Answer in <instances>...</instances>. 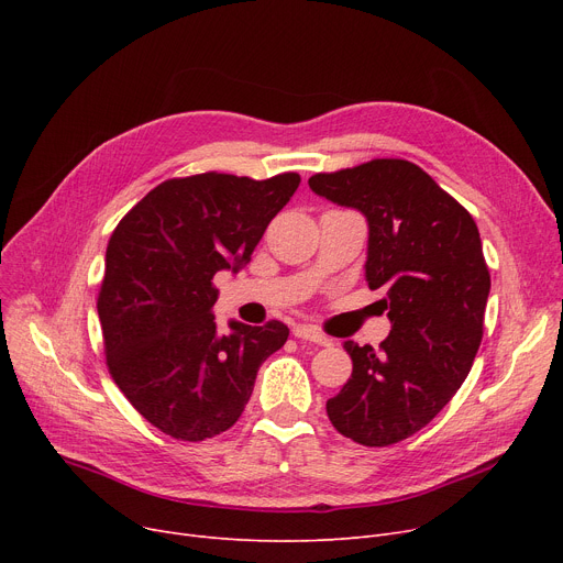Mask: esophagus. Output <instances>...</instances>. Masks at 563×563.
Segmentation results:
<instances>
[{
    "mask_svg": "<svg viewBox=\"0 0 563 563\" xmlns=\"http://www.w3.org/2000/svg\"><path fill=\"white\" fill-rule=\"evenodd\" d=\"M294 338L308 340V342L319 344V346H331V344H333V340H331V338H327L323 333H319V331H317V329H312V327H297V329H294Z\"/></svg>",
    "mask_w": 563,
    "mask_h": 563,
    "instance_id": "1",
    "label": "esophagus"
}]
</instances>
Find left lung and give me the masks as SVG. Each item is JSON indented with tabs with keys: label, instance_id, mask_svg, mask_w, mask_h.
Segmentation results:
<instances>
[{
	"label": "left lung",
	"instance_id": "8db88e82",
	"mask_svg": "<svg viewBox=\"0 0 563 563\" xmlns=\"http://www.w3.org/2000/svg\"><path fill=\"white\" fill-rule=\"evenodd\" d=\"M308 185L365 217V280L386 291L378 303L393 323L380 349L344 342L353 372L327 401L329 420L353 442L388 448L427 427L475 363L490 291L479 230L406 159L317 173Z\"/></svg>",
	"mask_w": 563,
	"mask_h": 563
}]
</instances>
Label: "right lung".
<instances>
[{
	"mask_svg": "<svg viewBox=\"0 0 563 563\" xmlns=\"http://www.w3.org/2000/svg\"><path fill=\"white\" fill-rule=\"evenodd\" d=\"M299 183L297 173L175 177L115 225L98 297L107 365L130 404L166 435L198 442L230 429L260 365L287 342L289 329L276 319L219 327L212 280L251 260Z\"/></svg>",
	"mask_w": 563,
	"mask_h": 563,
	"instance_id": "add662e5",
	"label": "right lung"
}]
</instances>
